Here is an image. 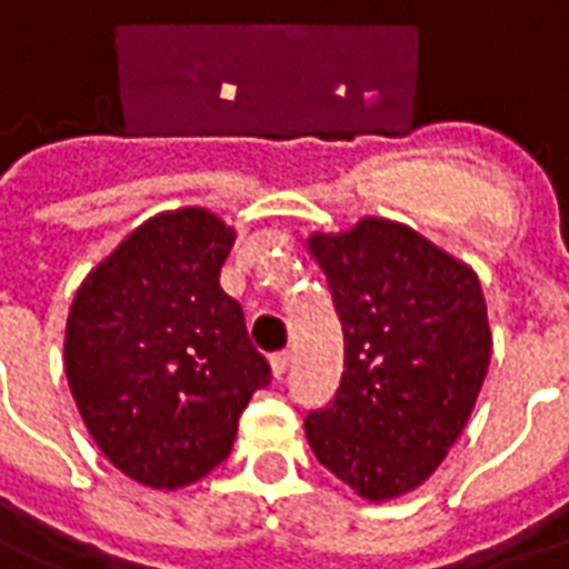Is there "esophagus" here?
I'll list each match as a JSON object with an SVG mask.
<instances>
[{"mask_svg": "<svg viewBox=\"0 0 569 569\" xmlns=\"http://www.w3.org/2000/svg\"><path fill=\"white\" fill-rule=\"evenodd\" d=\"M289 367H292V352H274V355H271V372H274V379H283Z\"/></svg>", "mask_w": 569, "mask_h": 569, "instance_id": "esophagus-1", "label": "esophagus"}]
</instances>
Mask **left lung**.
Returning a JSON list of instances; mask_svg holds the SVG:
<instances>
[{"label": "left lung", "mask_w": 569, "mask_h": 569, "mask_svg": "<svg viewBox=\"0 0 569 569\" xmlns=\"http://www.w3.org/2000/svg\"><path fill=\"white\" fill-rule=\"evenodd\" d=\"M342 325L340 388L303 429L342 483L388 501L420 487L459 439L487 379L492 333L480 280L402 223L367 217L313 236Z\"/></svg>", "instance_id": "1"}]
</instances>
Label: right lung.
Segmentation results:
<instances>
[{"mask_svg":"<svg viewBox=\"0 0 569 569\" xmlns=\"http://www.w3.org/2000/svg\"><path fill=\"white\" fill-rule=\"evenodd\" d=\"M236 232L202 208L151 217L73 295L64 372L94 445L154 489L188 487L232 450L271 367L220 289Z\"/></svg>","mask_w":569,"mask_h":569,"instance_id":"1","label":"right lung"}]
</instances>
